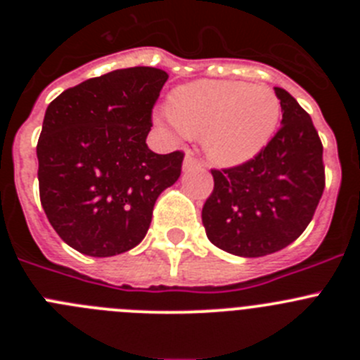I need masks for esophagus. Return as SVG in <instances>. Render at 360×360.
I'll return each mask as SVG.
<instances>
[{
	"mask_svg": "<svg viewBox=\"0 0 360 360\" xmlns=\"http://www.w3.org/2000/svg\"><path fill=\"white\" fill-rule=\"evenodd\" d=\"M203 162L198 160L196 157H193V153H187L186 158H184V169L189 171V169H195V167H202Z\"/></svg>",
	"mask_w": 360,
	"mask_h": 360,
	"instance_id": "obj_1",
	"label": "esophagus"
}]
</instances>
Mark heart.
Segmentation results:
<instances>
[{
    "instance_id": "heart-1",
    "label": "heart",
    "mask_w": 360,
    "mask_h": 360,
    "mask_svg": "<svg viewBox=\"0 0 360 360\" xmlns=\"http://www.w3.org/2000/svg\"><path fill=\"white\" fill-rule=\"evenodd\" d=\"M281 103L269 86L236 81H198L169 97L162 126L202 136L209 160L231 167L262 151L276 133Z\"/></svg>"
}]
</instances>
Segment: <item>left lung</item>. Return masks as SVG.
Instances as JSON below:
<instances>
[{
    "mask_svg": "<svg viewBox=\"0 0 360 360\" xmlns=\"http://www.w3.org/2000/svg\"><path fill=\"white\" fill-rule=\"evenodd\" d=\"M283 120L256 157L211 169L214 189L202 221L218 249L259 257L297 240L314 218L324 191L323 144L310 115L283 88H274Z\"/></svg>",
    "mask_w": 360,
    "mask_h": 360,
    "instance_id": "1",
    "label": "left lung"
}]
</instances>
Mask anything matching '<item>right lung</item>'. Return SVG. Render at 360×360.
Here are the masks:
<instances>
[{
    "label": "right lung",
    "mask_w": 360,
    "mask_h": 360,
    "mask_svg": "<svg viewBox=\"0 0 360 360\" xmlns=\"http://www.w3.org/2000/svg\"><path fill=\"white\" fill-rule=\"evenodd\" d=\"M167 81L151 66L113 70L68 88L46 108L37 141L39 198L65 243L94 257L144 240L160 193L182 173L184 151L146 144Z\"/></svg>",
    "instance_id": "add662e5"
}]
</instances>
